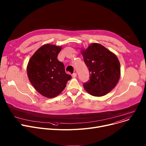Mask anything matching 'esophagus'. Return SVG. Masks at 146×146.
Instances as JSON below:
<instances>
[{
    "label": "esophagus",
    "instance_id": "obj_1",
    "mask_svg": "<svg viewBox=\"0 0 146 146\" xmlns=\"http://www.w3.org/2000/svg\"><path fill=\"white\" fill-rule=\"evenodd\" d=\"M72 77H73V78H76V77H77V74H76V73H74L73 74H72Z\"/></svg>",
    "mask_w": 146,
    "mask_h": 146
}]
</instances>
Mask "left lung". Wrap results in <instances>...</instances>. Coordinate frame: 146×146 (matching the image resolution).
<instances>
[{
	"label": "left lung",
	"instance_id": "1",
	"mask_svg": "<svg viewBox=\"0 0 146 146\" xmlns=\"http://www.w3.org/2000/svg\"><path fill=\"white\" fill-rule=\"evenodd\" d=\"M84 61L90 72L89 82L83 84L92 96H103L114 89L120 77V64L116 55L100 44L93 43L82 49Z\"/></svg>",
	"mask_w": 146,
	"mask_h": 146
}]
</instances>
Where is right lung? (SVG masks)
Instances as JSON below:
<instances>
[{
  "label": "right lung",
  "instance_id": "obj_1",
  "mask_svg": "<svg viewBox=\"0 0 146 146\" xmlns=\"http://www.w3.org/2000/svg\"><path fill=\"white\" fill-rule=\"evenodd\" d=\"M62 46L46 44L33 54L27 66V74L34 88L42 96L53 98L64 89L72 76L66 73L64 66L58 60Z\"/></svg>",
  "mask_w": 146,
  "mask_h": 146
}]
</instances>
